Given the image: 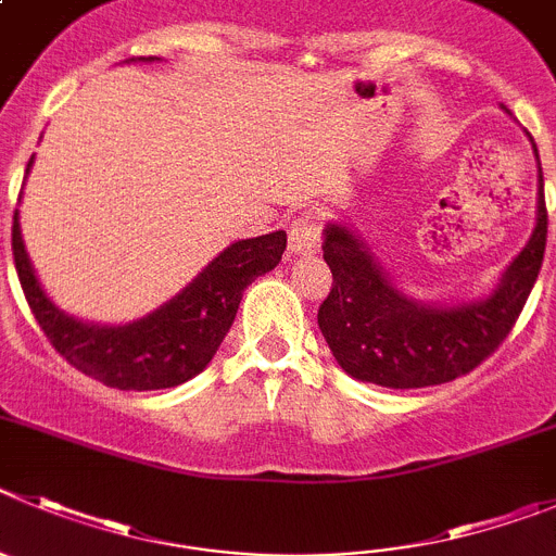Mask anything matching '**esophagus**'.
I'll list each match as a JSON object with an SVG mask.
<instances>
[{"label": "esophagus", "instance_id": "34e87169", "mask_svg": "<svg viewBox=\"0 0 556 556\" xmlns=\"http://www.w3.org/2000/svg\"><path fill=\"white\" fill-rule=\"evenodd\" d=\"M319 231H323V226H319L317 215H312V212L298 215L289 223V251L314 253L319 248Z\"/></svg>", "mask_w": 556, "mask_h": 556}]
</instances>
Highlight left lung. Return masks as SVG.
<instances>
[{"label": "left lung", "instance_id": "1", "mask_svg": "<svg viewBox=\"0 0 556 556\" xmlns=\"http://www.w3.org/2000/svg\"><path fill=\"white\" fill-rule=\"evenodd\" d=\"M546 233L541 170L538 226L493 294L463 305H421L389 281L348 226L330 223L323 256L333 273V287L317 314L330 353L355 380L386 389H425L463 378L496 353L516 325L541 273Z\"/></svg>", "mask_w": 556, "mask_h": 556}]
</instances>
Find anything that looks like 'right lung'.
<instances>
[{"label":"right lung","mask_w":556,"mask_h":556,"mask_svg":"<svg viewBox=\"0 0 556 556\" xmlns=\"http://www.w3.org/2000/svg\"><path fill=\"white\" fill-rule=\"evenodd\" d=\"M283 251V231L233 242L190 287L149 317L129 325H88L46 298L24 251L18 212L13 215L15 273L40 330L81 375L121 391L173 389L206 369L237 317L242 292L258 275L275 269Z\"/></svg>","instance_id":"obj_1"}]
</instances>
